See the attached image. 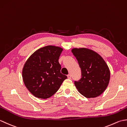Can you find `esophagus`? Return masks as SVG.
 <instances>
[{
  "label": "esophagus",
  "mask_w": 127,
  "mask_h": 127,
  "mask_svg": "<svg viewBox=\"0 0 127 127\" xmlns=\"http://www.w3.org/2000/svg\"><path fill=\"white\" fill-rule=\"evenodd\" d=\"M67 77H68V79H71V75H70V74L68 75H67Z\"/></svg>",
  "instance_id": "obj_1"
}]
</instances>
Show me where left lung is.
Wrapping results in <instances>:
<instances>
[{"mask_svg": "<svg viewBox=\"0 0 127 127\" xmlns=\"http://www.w3.org/2000/svg\"><path fill=\"white\" fill-rule=\"evenodd\" d=\"M71 52L81 69V78L75 81L77 91L86 98H95L109 85L110 71L107 64L95 51L87 48H74Z\"/></svg>", "mask_w": 127, "mask_h": 127, "instance_id": "8db88e82", "label": "left lung"}]
</instances>
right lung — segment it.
Segmentation results:
<instances>
[{"instance_id": "right-lung-1", "label": "right lung", "mask_w": 127, "mask_h": 127, "mask_svg": "<svg viewBox=\"0 0 127 127\" xmlns=\"http://www.w3.org/2000/svg\"><path fill=\"white\" fill-rule=\"evenodd\" d=\"M63 50L56 46H46L35 51L26 62L22 69L23 82L36 98H50L67 79L61 72L58 62Z\"/></svg>"}]
</instances>
